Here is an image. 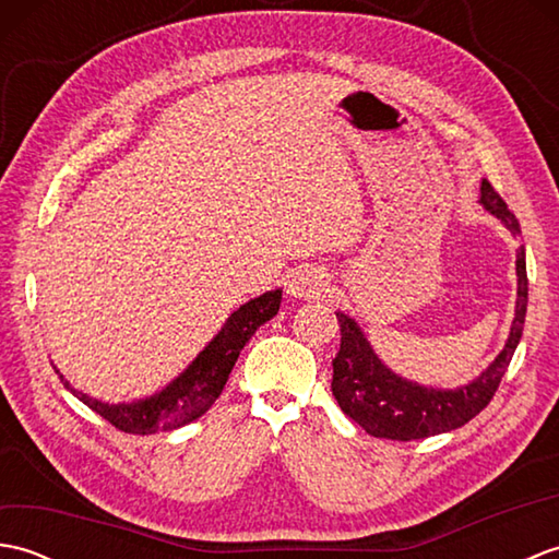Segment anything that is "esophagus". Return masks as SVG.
I'll return each mask as SVG.
<instances>
[{"instance_id": "obj_1", "label": "esophagus", "mask_w": 559, "mask_h": 559, "mask_svg": "<svg viewBox=\"0 0 559 559\" xmlns=\"http://www.w3.org/2000/svg\"><path fill=\"white\" fill-rule=\"evenodd\" d=\"M288 293L293 298H300V300H312L319 298V295L326 293V273L317 266H300L288 273Z\"/></svg>"}]
</instances>
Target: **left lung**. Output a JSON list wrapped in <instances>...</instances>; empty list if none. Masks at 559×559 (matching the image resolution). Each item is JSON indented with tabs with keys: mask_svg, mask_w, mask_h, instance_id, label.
<instances>
[{
	"mask_svg": "<svg viewBox=\"0 0 559 559\" xmlns=\"http://www.w3.org/2000/svg\"><path fill=\"white\" fill-rule=\"evenodd\" d=\"M480 204L492 216L500 218L514 235L521 233L516 216L507 209L504 199L495 192V187L488 180H483L480 185ZM516 314L507 346L478 379L459 389L420 386L394 374L377 358L360 326L355 324V319L336 312L341 326V348L334 358L331 391H334L341 411L358 423L367 435L379 439H399V442L456 430V427L476 418L492 401L509 362H512L521 331H524L528 305L524 247H519L516 252Z\"/></svg>",
	"mask_w": 559,
	"mask_h": 559,
	"instance_id": "8db88e82",
	"label": "left lung"
}]
</instances>
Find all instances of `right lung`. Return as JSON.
Wrapping results in <instances>:
<instances>
[{
    "label": "right lung",
    "instance_id": "obj_1",
    "mask_svg": "<svg viewBox=\"0 0 559 559\" xmlns=\"http://www.w3.org/2000/svg\"><path fill=\"white\" fill-rule=\"evenodd\" d=\"M278 307L281 290H271L245 302L240 310H235L228 317V322L223 324L216 338L197 355V360L180 377L173 379L158 394L134 403H103L98 399H91L71 386L64 374H59V370L55 372L71 394L86 403L91 411L103 415L117 430L129 435H156L165 430H177V427L201 418L213 406V401L221 396L225 382H228V374L237 362V355L245 348V343L254 336V331L261 324H266L269 319L278 314Z\"/></svg>",
    "mask_w": 559,
    "mask_h": 559
}]
</instances>
